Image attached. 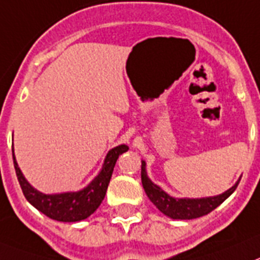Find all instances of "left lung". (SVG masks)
Listing matches in <instances>:
<instances>
[{"instance_id":"obj_1","label":"left lung","mask_w":260,"mask_h":260,"mask_svg":"<svg viewBox=\"0 0 260 260\" xmlns=\"http://www.w3.org/2000/svg\"><path fill=\"white\" fill-rule=\"evenodd\" d=\"M145 168V161H141V182H143L146 195L162 213L174 220H192V218L208 214L236 191L239 180H241L238 179V182L232 188L217 196L200 199H177L166 193L161 187L153 183L152 180L149 179Z\"/></svg>"}]
</instances>
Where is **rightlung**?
Returning a JSON list of instances; mask_svg holds the SVG:
<instances>
[{
  "instance_id": "obj_1",
  "label": "right lung",
  "mask_w": 260,
  "mask_h": 260,
  "mask_svg": "<svg viewBox=\"0 0 260 260\" xmlns=\"http://www.w3.org/2000/svg\"><path fill=\"white\" fill-rule=\"evenodd\" d=\"M128 149L129 148L124 144L111 149L106 155L102 170L99 171L98 175L83 189L77 191V192L53 193V195H46V193L39 192L27 182L15 161L14 150H13V159H14L18 182L21 184V188L27 202L52 220L61 221V222H76V221L85 220L89 217L90 214L94 213L101 205L102 200L105 199L117 158L124 152H127Z\"/></svg>"
}]
</instances>
